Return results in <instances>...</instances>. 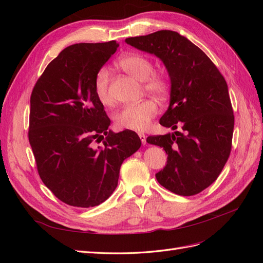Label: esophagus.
Wrapping results in <instances>:
<instances>
[{"mask_svg": "<svg viewBox=\"0 0 263 263\" xmlns=\"http://www.w3.org/2000/svg\"><path fill=\"white\" fill-rule=\"evenodd\" d=\"M138 136H139V138H140V140H141V142H142V145H146V144H147V141H146V135L142 134V133H139Z\"/></svg>", "mask_w": 263, "mask_h": 263, "instance_id": "34e87169", "label": "esophagus"}]
</instances>
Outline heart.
I'll return each instance as SVG.
<instances>
[{
	"mask_svg": "<svg viewBox=\"0 0 263 263\" xmlns=\"http://www.w3.org/2000/svg\"><path fill=\"white\" fill-rule=\"evenodd\" d=\"M115 66L125 73L144 82L146 92L158 98H163L170 90V83L164 73L154 71L153 62L144 54L125 53L115 62ZM94 92L101 104L109 106L113 104V97L109 90V73L105 68L100 69L94 78ZM158 114L157 103L146 99L136 104L122 107L114 115V122L119 128L135 132L147 129L151 121Z\"/></svg>",
	"mask_w": 263,
	"mask_h": 263,
	"instance_id": "b5f03b06",
	"label": "heart"
}]
</instances>
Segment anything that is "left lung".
I'll list each match as a JSON object with an SVG mask.
<instances>
[{"instance_id":"1","label":"left lung","mask_w":263,"mask_h":263,"mask_svg":"<svg viewBox=\"0 0 263 263\" xmlns=\"http://www.w3.org/2000/svg\"><path fill=\"white\" fill-rule=\"evenodd\" d=\"M125 42L157 55L170 77V104L159 123L180 130L147 138L168 155L158 182L178 195L202 192L218 178L232 150L235 118L224 77L177 31L158 30Z\"/></svg>"}]
</instances>
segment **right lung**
<instances>
[{
  "instance_id": "add662e5",
  "label": "right lung",
  "mask_w": 263,
  "mask_h": 263,
  "mask_svg": "<svg viewBox=\"0 0 263 263\" xmlns=\"http://www.w3.org/2000/svg\"><path fill=\"white\" fill-rule=\"evenodd\" d=\"M117 47L115 41L67 47L30 95L28 139L39 177L55 197L76 208L106 201L123 161L141 146L133 130H108L110 121L94 92L95 74Z\"/></svg>"
}]
</instances>
